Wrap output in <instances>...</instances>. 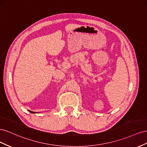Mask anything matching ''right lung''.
Here are the masks:
<instances>
[{
  "mask_svg": "<svg viewBox=\"0 0 147 147\" xmlns=\"http://www.w3.org/2000/svg\"><path fill=\"white\" fill-rule=\"evenodd\" d=\"M30 112L32 113H35V112H32V111H30Z\"/></svg>",
  "mask_w": 147,
  "mask_h": 147,
  "instance_id": "add662e5",
  "label": "right lung"
}]
</instances>
